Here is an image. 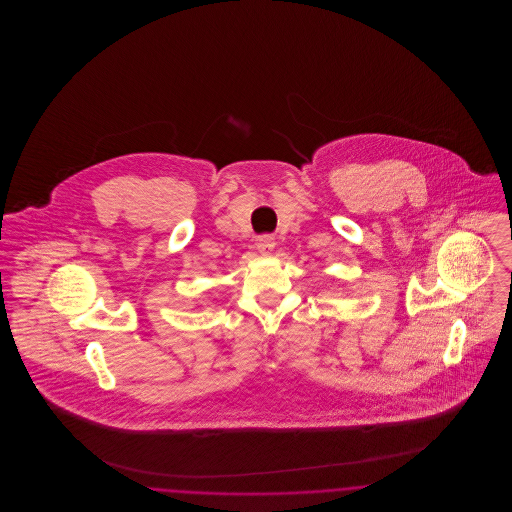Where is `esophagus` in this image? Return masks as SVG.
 I'll use <instances>...</instances> for the list:
<instances>
[{"mask_svg":"<svg viewBox=\"0 0 512 512\" xmlns=\"http://www.w3.org/2000/svg\"><path fill=\"white\" fill-rule=\"evenodd\" d=\"M274 238L272 236H259V240H257V249H259V253H263V255H270L272 251H274Z\"/></svg>","mask_w":512,"mask_h":512,"instance_id":"34e87169","label":"esophagus"}]
</instances>
